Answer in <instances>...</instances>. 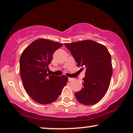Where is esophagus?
<instances>
[{
	"label": "esophagus",
	"instance_id": "34e87169",
	"mask_svg": "<svg viewBox=\"0 0 133 133\" xmlns=\"http://www.w3.org/2000/svg\"><path fill=\"white\" fill-rule=\"evenodd\" d=\"M73 80H74V79H73V78H68V80H69V82H71V81H73Z\"/></svg>",
	"mask_w": 133,
	"mask_h": 133
}]
</instances>
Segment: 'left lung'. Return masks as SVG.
Listing matches in <instances>:
<instances>
[{"label":"left lung","instance_id":"obj_1","mask_svg":"<svg viewBox=\"0 0 133 133\" xmlns=\"http://www.w3.org/2000/svg\"><path fill=\"white\" fill-rule=\"evenodd\" d=\"M78 67L85 68L83 88L75 92L76 100L86 105L96 104L108 90L112 74L111 57L105 45L91 40L67 43Z\"/></svg>","mask_w":133,"mask_h":133}]
</instances>
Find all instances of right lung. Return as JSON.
Listing matches in <instances>:
<instances>
[{"label":"right lung","instance_id":"add662e5","mask_svg":"<svg viewBox=\"0 0 133 133\" xmlns=\"http://www.w3.org/2000/svg\"><path fill=\"white\" fill-rule=\"evenodd\" d=\"M63 44L39 38L31 43L20 58V71L25 90L36 102L48 104L55 101L68 78L48 73L53 53Z\"/></svg>","mask_w":133,"mask_h":133}]
</instances>
